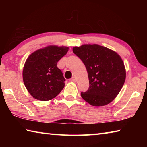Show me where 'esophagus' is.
I'll return each instance as SVG.
<instances>
[{"mask_svg": "<svg viewBox=\"0 0 147 147\" xmlns=\"http://www.w3.org/2000/svg\"><path fill=\"white\" fill-rule=\"evenodd\" d=\"M71 81L74 82H76V79L75 77H73V78H72L71 79Z\"/></svg>", "mask_w": 147, "mask_h": 147, "instance_id": "obj_1", "label": "esophagus"}]
</instances>
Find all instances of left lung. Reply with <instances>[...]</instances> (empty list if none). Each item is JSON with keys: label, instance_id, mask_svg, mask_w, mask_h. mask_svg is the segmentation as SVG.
Masks as SVG:
<instances>
[{"label": "left lung", "instance_id": "obj_1", "mask_svg": "<svg viewBox=\"0 0 147 147\" xmlns=\"http://www.w3.org/2000/svg\"><path fill=\"white\" fill-rule=\"evenodd\" d=\"M73 51L85 65L88 74L89 87L88 91L82 92V97L93 106L110 103L120 92L126 78L120 56L96 44L74 47Z\"/></svg>", "mask_w": 147, "mask_h": 147}]
</instances>
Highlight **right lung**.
<instances>
[{
    "mask_svg": "<svg viewBox=\"0 0 147 147\" xmlns=\"http://www.w3.org/2000/svg\"><path fill=\"white\" fill-rule=\"evenodd\" d=\"M68 50L67 47L48 46L35 51L27 58L23 71V82L34 98L50 100L63 89L65 79L57 63Z\"/></svg>",
    "mask_w": 147,
    "mask_h": 147,
    "instance_id": "1",
    "label": "right lung"
}]
</instances>
